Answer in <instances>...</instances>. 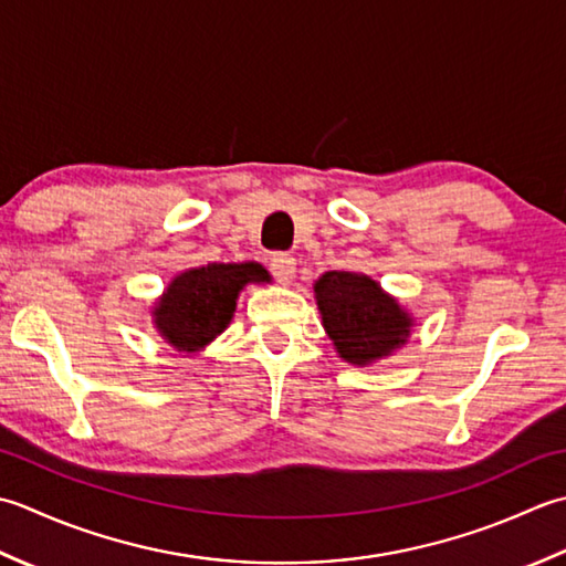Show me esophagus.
<instances>
[{
    "mask_svg": "<svg viewBox=\"0 0 566 566\" xmlns=\"http://www.w3.org/2000/svg\"><path fill=\"white\" fill-rule=\"evenodd\" d=\"M271 273L275 275V281L287 285L295 279V259L287 256V253H275L271 259Z\"/></svg>",
    "mask_w": 566,
    "mask_h": 566,
    "instance_id": "esophagus-1",
    "label": "esophagus"
}]
</instances>
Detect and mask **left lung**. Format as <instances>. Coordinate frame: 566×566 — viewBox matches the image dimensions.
I'll use <instances>...</instances> for the list:
<instances>
[{
    "label": "left lung",
    "instance_id": "left-lung-1",
    "mask_svg": "<svg viewBox=\"0 0 566 566\" xmlns=\"http://www.w3.org/2000/svg\"><path fill=\"white\" fill-rule=\"evenodd\" d=\"M313 287L322 327L342 361L359 368L374 366L408 344L412 313L371 275L327 271Z\"/></svg>",
    "mask_w": 566,
    "mask_h": 566
}]
</instances>
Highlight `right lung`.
<instances>
[{"label": "right lung", "instance_id": "1", "mask_svg": "<svg viewBox=\"0 0 566 566\" xmlns=\"http://www.w3.org/2000/svg\"><path fill=\"white\" fill-rule=\"evenodd\" d=\"M249 283H271V273L256 261H214L180 271L151 305L154 329L176 352L198 354L229 327Z\"/></svg>", "mask_w": 566, "mask_h": 566}]
</instances>
